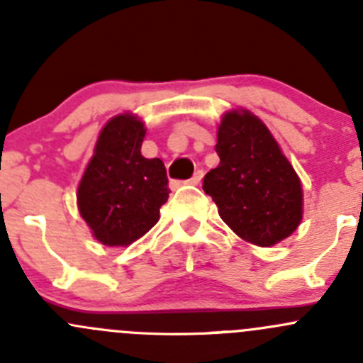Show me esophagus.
Segmentation results:
<instances>
[{
  "label": "esophagus",
  "instance_id": "obj_1",
  "mask_svg": "<svg viewBox=\"0 0 363 363\" xmlns=\"http://www.w3.org/2000/svg\"><path fill=\"white\" fill-rule=\"evenodd\" d=\"M202 177H203V172H202V170H196V172H195V175H193V177L189 179V184L199 186V184H200V181H202Z\"/></svg>",
  "mask_w": 363,
  "mask_h": 363
}]
</instances>
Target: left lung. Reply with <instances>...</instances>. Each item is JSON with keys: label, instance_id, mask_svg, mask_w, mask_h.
Here are the masks:
<instances>
[{"label": "left lung", "instance_id": "left-lung-1", "mask_svg": "<svg viewBox=\"0 0 363 363\" xmlns=\"http://www.w3.org/2000/svg\"><path fill=\"white\" fill-rule=\"evenodd\" d=\"M219 164L203 179L223 221L246 242L272 247L298 228L302 182L259 117L233 108L218 124Z\"/></svg>", "mask_w": 363, "mask_h": 363}]
</instances>
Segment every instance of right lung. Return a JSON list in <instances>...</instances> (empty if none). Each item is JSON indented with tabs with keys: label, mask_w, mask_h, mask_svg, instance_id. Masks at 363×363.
Wrapping results in <instances>:
<instances>
[{
	"label": "right lung",
	"mask_w": 363,
	"mask_h": 363,
	"mask_svg": "<svg viewBox=\"0 0 363 363\" xmlns=\"http://www.w3.org/2000/svg\"><path fill=\"white\" fill-rule=\"evenodd\" d=\"M144 137L140 117L117 113L101 128L79 182L77 207L104 246L126 247L140 239L158 223L168 200L164 164L142 156Z\"/></svg>",
	"instance_id": "add662e5"
}]
</instances>
